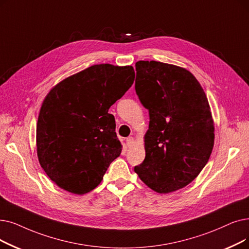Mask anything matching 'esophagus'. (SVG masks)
Masks as SVG:
<instances>
[{
  "mask_svg": "<svg viewBox=\"0 0 249 249\" xmlns=\"http://www.w3.org/2000/svg\"><path fill=\"white\" fill-rule=\"evenodd\" d=\"M126 143H127V146H128V147L132 146V145H133V143H134V139H133V137H128V138L126 139Z\"/></svg>",
  "mask_w": 249,
  "mask_h": 249,
  "instance_id": "obj_1",
  "label": "esophagus"
}]
</instances>
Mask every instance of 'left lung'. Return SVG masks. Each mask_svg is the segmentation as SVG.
I'll use <instances>...</instances> for the list:
<instances>
[{
  "mask_svg": "<svg viewBox=\"0 0 249 249\" xmlns=\"http://www.w3.org/2000/svg\"><path fill=\"white\" fill-rule=\"evenodd\" d=\"M135 91L149 114L145 159L134 167L158 193L181 189L207 165L214 140L211 107L201 85L186 69L157 61L135 64Z\"/></svg>",
  "mask_w": 249,
  "mask_h": 249,
  "instance_id": "1",
  "label": "left lung"
}]
</instances>
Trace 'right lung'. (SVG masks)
<instances>
[{
	"label": "right lung",
	"mask_w": 249,
	"mask_h": 249,
	"mask_svg": "<svg viewBox=\"0 0 249 249\" xmlns=\"http://www.w3.org/2000/svg\"><path fill=\"white\" fill-rule=\"evenodd\" d=\"M132 66L93 65L64 79L46 96L36 126L41 168L75 194L98 186L122 144L109 109L131 88Z\"/></svg>",
	"instance_id": "right-lung-1"
}]
</instances>
